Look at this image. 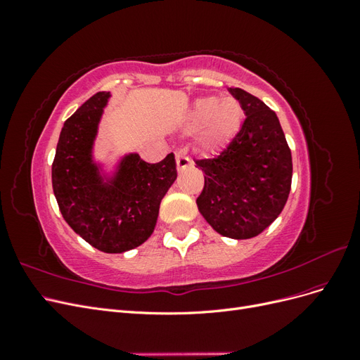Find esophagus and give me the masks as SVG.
<instances>
[{
    "label": "esophagus",
    "mask_w": 360,
    "mask_h": 360,
    "mask_svg": "<svg viewBox=\"0 0 360 360\" xmlns=\"http://www.w3.org/2000/svg\"><path fill=\"white\" fill-rule=\"evenodd\" d=\"M176 162H177L179 171L186 169L188 167H192V160L186 155H184V151H176Z\"/></svg>",
    "instance_id": "1"
}]
</instances>
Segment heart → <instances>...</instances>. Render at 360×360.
Listing matches in <instances>:
<instances>
[{
    "label": "heart",
    "mask_w": 360,
    "mask_h": 360,
    "mask_svg": "<svg viewBox=\"0 0 360 360\" xmlns=\"http://www.w3.org/2000/svg\"><path fill=\"white\" fill-rule=\"evenodd\" d=\"M243 108L233 97L219 101L209 96L195 101L188 115L192 129L201 127L200 146L204 151H217L224 148L236 136L242 126Z\"/></svg>",
    "instance_id": "1"
}]
</instances>
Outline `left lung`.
<instances>
[{
	"instance_id": "8db88e82",
	"label": "left lung",
	"mask_w": 360,
	"mask_h": 360,
	"mask_svg": "<svg viewBox=\"0 0 360 360\" xmlns=\"http://www.w3.org/2000/svg\"><path fill=\"white\" fill-rule=\"evenodd\" d=\"M230 93L246 118L219 156L195 160L204 172L197 205L216 233L243 240L263 233L284 209L292 160L276 114L242 89Z\"/></svg>"
}]
</instances>
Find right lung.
Returning <instances> with one entry per match:
<instances>
[{"mask_svg": "<svg viewBox=\"0 0 360 360\" xmlns=\"http://www.w3.org/2000/svg\"><path fill=\"white\" fill-rule=\"evenodd\" d=\"M111 94L96 93L61 129L52 163V188L72 230L106 254L143 245L153 233L162 198L177 179L169 153L148 163L136 153L118 162L112 177L102 174L93 146L103 108Z\"/></svg>", "mask_w": 360, "mask_h": 360, "instance_id": "obj_1", "label": "right lung"}]
</instances>
